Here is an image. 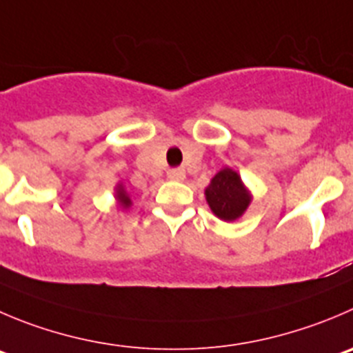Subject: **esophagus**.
I'll list each match as a JSON object with an SVG mask.
<instances>
[{"mask_svg": "<svg viewBox=\"0 0 353 353\" xmlns=\"http://www.w3.org/2000/svg\"><path fill=\"white\" fill-rule=\"evenodd\" d=\"M168 179L174 180V182H182V180L185 179V171H183L182 168H171V170L168 171Z\"/></svg>", "mask_w": 353, "mask_h": 353, "instance_id": "34e87169", "label": "esophagus"}]
</instances>
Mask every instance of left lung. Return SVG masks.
Returning a JSON list of instances; mask_svg holds the SVG:
<instances>
[{
	"mask_svg": "<svg viewBox=\"0 0 353 353\" xmlns=\"http://www.w3.org/2000/svg\"><path fill=\"white\" fill-rule=\"evenodd\" d=\"M206 201L218 218L232 221L246 211L250 204V194L244 189L239 174L225 168L211 180L210 187L206 189Z\"/></svg>",
	"mask_w": 353,
	"mask_h": 353,
	"instance_id": "1",
	"label": "left lung"
}]
</instances>
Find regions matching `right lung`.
Wrapping results in <instances>:
<instances>
[{
    "instance_id": "right-lung-1",
    "label": "right lung",
    "mask_w": 353,
    "mask_h": 353,
    "mask_svg": "<svg viewBox=\"0 0 353 353\" xmlns=\"http://www.w3.org/2000/svg\"><path fill=\"white\" fill-rule=\"evenodd\" d=\"M117 199L121 201V204H123L124 208H128L130 204H132V201H130L128 194L124 192V189H123V187H119V190H117Z\"/></svg>"
}]
</instances>
